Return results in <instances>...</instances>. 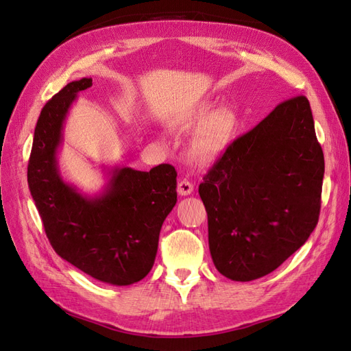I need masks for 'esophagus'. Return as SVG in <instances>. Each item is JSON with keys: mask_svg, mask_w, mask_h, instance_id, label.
<instances>
[{"mask_svg": "<svg viewBox=\"0 0 351 351\" xmlns=\"http://www.w3.org/2000/svg\"><path fill=\"white\" fill-rule=\"evenodd\" d=\"M193 183H190L189 180H182V182H178V186H177V192L180 196H189L193 193Z\"/></svg>", "mask_w": 351, "mask_h": 351, "instance_id": "esophagus-1", "label": "esophagus"}]
</instances>
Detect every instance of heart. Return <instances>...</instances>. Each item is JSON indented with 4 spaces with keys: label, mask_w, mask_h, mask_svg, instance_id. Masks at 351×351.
Here are the masks:
<instances>
[{
    "label": "heart",
    "mask_w": 351,
    "mask_h": 351,
    "mask_svg": "<svg viewBox=\"0 0 351 351\" xmlns=\"http://www.w3.org/2000/svg\"><path fill=\"white\" fill-rule=\"evenodd\" d=\"M171 125L183 130L197 127L190 142V155L199 162H210L227 149L236 132L237 117L227 107L214 108L210 102L204 101L173 117Z\"/></svg>",
    "instance_id": "1"
}]
</instances>
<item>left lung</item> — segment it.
<instances>
[{
	"label": "left lung",
	"instance_id": "obj_1",
	"mask_svg": "<svg viewBox=\"0 0 351 351\" xmlns=\"http://www.w3.org/2000/svg\"><path fill=\"white\" fill-rule=\"evenodd\" d=\"M324 173L306 97L281 102L237 137L199 186L215 268L243 282L277 269L317 224Z\"/></svg>",
	"mask_w": 351,
	"mask_h": 351
}]
</instances>
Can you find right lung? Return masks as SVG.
Listing matches in <instances>:
<instances>
[{
  "mask_svg": "<svg viewBox=\"0 0 351 351\" xmlns=\"http://www.w3.org/2000/svg\"><path fill=\"white\" fill-rule=\"evenodd\" d=\"M90 77L70 82L42 108L27 165L30 195L51 246L92 278L130 285L154 267L159 231L177 202V171L161 164L149 173L110 168L99 195L80 193L61 177L57 161L69 110Z\"/></svg>",
  "mask_w": 351,
  "mask_h": 351,
  "instance_id": "add662e5",
  "label": "right lung"
}]
</instances>
